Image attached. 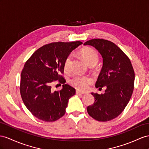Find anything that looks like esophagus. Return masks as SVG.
Returning <instances> with one entry per match:
<instances>
[{"instance_id": "34e87169", "label": "esophagus", "mask_w": 149, "mask_h": 149, "mask_svg": "<svg viewBox=\"0 0 149 149\" xmlns=\"http://www.w3.org/2000/svg\"><path fill=\"white\" fill-rule=\"evenodd\" d=\"M76 94H77V95H79V96H82V95L84 94V93H81V92H79V91H76Z\"/></svg>"}]
</instances>
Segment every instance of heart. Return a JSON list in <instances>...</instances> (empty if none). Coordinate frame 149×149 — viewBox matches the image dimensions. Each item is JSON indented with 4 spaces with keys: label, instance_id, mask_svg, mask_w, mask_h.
Masks as SVG:
<instances>
[{
    "label": "heart",
    "instance_id": "heart-1",
    "mask_svg": "<svg viewBox=\"0 0 149 149\" xmlns=\"http://www.w3.org/2000/svg\"><path fill=\"white\" fill-rule=\"evenodd\" d=\"M81 55L85 62L90 65L94 64L96 65L98 60L99 56L97 52L93 49L91 48H84L81 51ZM72 55H68L64 62V69L68 71L70 70L72 64ZM92 82V80L90 78L84 77L81 75H75L72 78L70 83L74 88L78 91H86Z\"/></svg>",
    "mask_w": 149,
    "mask_h": 149
}]
</instances>
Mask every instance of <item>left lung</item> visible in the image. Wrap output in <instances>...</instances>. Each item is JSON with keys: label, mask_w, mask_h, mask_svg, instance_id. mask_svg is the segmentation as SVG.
Returning <instances> with one entry per match:
<instances>
[{"label": "left lung", "mask_w": 149, "mask_h": 149, "mask_svg": "<svg viewBox=\"0 0 149 149\" xmlns=\"http://www.w3.org/2000/svg\"><path fill=\"white\" fill-rule=\"evenodd\" d=\"M84 45L92 46L101 55L102 67L96 87L106 88L103 94L91 93L94 102L87 107V113L99 121H110L120 115L130 100L134 86V70L128 57L113 42L93 39Z\"/></svg>", "instance_id": "left-lung-1"}]
</instances>
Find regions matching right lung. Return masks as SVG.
Listing matches in <instances>:
<instances>
[{
    "label": "right lung",
    "mask_w": 149,
    "mask_h": 149,
    "mask_svg": "<svg viewBox=\"0 0 149 149\" xmlns=\"http://www.w3.org/2000/svg\"><path fill=\"white\" fill-rule=\"evenodd\" d=\"M81 41L56 42L41 47L25 63L21 75L20 93L26 108L36 118L55 121L65 113L69 99L75 89L67 84L60 74L70 53L82 45ZM58 80L63 89L53 92L51 83ZM61 85V84H60Z\"/></svg>",
    "instance_id": "right-lung-1"
}]
</instances>
